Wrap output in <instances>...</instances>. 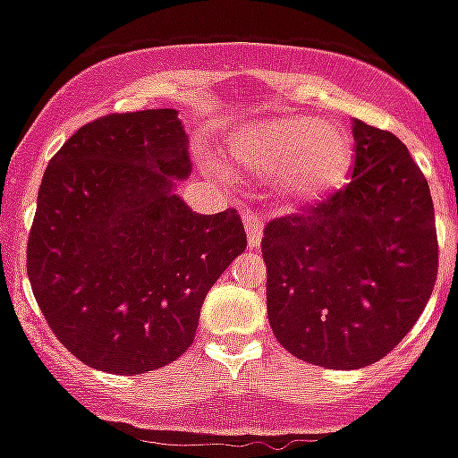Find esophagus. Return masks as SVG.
Instances as JSON below:
<instances>
[{
  "mask_svg": "<svg viewBox=\"0 0 458 458\" xmlns=\"http://www.w3.org/2000/svg\"><path fill=\"white\" fill-rule=\"evenodd\" d=\"M244 228H247V242H250V250H257L259 244H261V237H264V221L247 211V214H244Z\"/></svg>",
  "mask_w": 458,
  "mask_h": 458,
  "instance_id": "1",
  "label": "esophagus"
}]
</instances>
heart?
<instances>
[{"instance_id": "obj_1", "label": "heart", "mask_w": 458, "mask_h": 458, "mask_svg": "<svg viewBox=\"0 0 458 458\" xmlns=\"http://www.w3.org/2000/svg\"><path fill=\"white\" fill-rule=\"evenodd\" d=\"M230 164L268 175L273 194L287 204H311L340 190L354 165V140L337 121L278 116L233 132Z\"/></svg>"}]
</instances>
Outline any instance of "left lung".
Instances as JSON below:
<instances>
[{"mask_svg":"<svg viewBox=\"0 0 458 458\" xmlns=\"http://www.w3.org/2000/svg\"><path fill=\"white\" fill-rule=\"evenodd\" d=\"M352 182L304 216L264 230L266 306L276 340L335 370L376 363L433 294L430 187L402 140L354 121Z\"/></svg>","mask_w":458,"mask_h":458,"instance_id":"obj_1","label":"left lung"}]
</instances>
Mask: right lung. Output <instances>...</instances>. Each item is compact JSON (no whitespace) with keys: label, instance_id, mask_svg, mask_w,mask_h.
<instances>
[{"label":"right lung","instance_id":"right-lung-1","mask_svg":"<svg viewBox=\"0 0 458 458\" xmlns=\"http://www.w3.org/2000/svg\"><path fill=\"white\" fill-rule=\"evenodd\" d=\"M175 109L82 125L49 161L28 237V278L61 344L97 370L138 376L192 344L207 293L247 247L237 211L201 216Z\"/></svg>","mask_w":458,"mask_h":458}]
</instances>
